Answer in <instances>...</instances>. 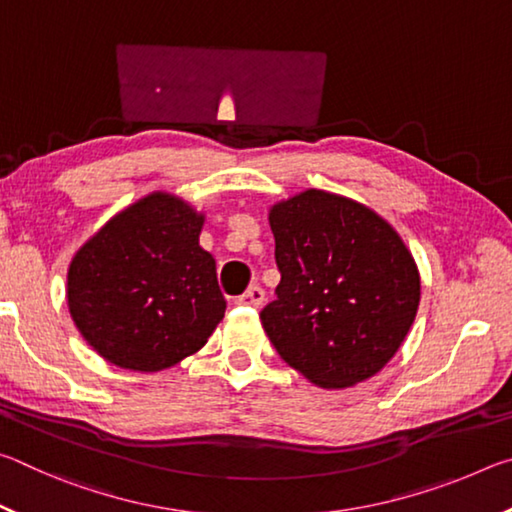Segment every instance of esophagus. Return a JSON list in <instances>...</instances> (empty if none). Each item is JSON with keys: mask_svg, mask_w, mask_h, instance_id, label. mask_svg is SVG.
<instances>
[{"mask_svg": "<svg viewBox=\"0 0 512 512\" xmlns=\"http://www.w3.org/2000/svg\"><path fill=\"white\" fill-rule=\"evenodd\" d=\"M264 302V289L262 287H250L244 296L237 298V305H246V307H259Z\"/></svg>", "mask_w": 512, "mask_h": 512, "instance_id": "34e87169", "label": "esophagus"}]
</instances>
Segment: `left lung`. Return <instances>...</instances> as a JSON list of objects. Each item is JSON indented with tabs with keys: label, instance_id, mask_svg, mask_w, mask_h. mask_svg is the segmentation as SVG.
I'll return each instance as SVG.
<instances>
[{
	"label": "left lung",
	"instance_id": "obj_1",
	"mask_svg": "<svg viewBox=\"0 0 512 512\" xmlns=\"http://www.w3.org/2000/svg\"><path fill=\"white\" fill-rule=\"evenodd\" d=\"M268 223L282 280L259 318L277 354L320 388L377 375L420 305L418 266L393 225L323 189L273 205Z\"/></svg>",
	"mask_w": 512,
	"mask_h": 512
}]
</instances>
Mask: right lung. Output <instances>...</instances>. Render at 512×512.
Returning a JSON list of instances; mask_svg holds the SVG:
<instances>
[{"instance_id": "obj_1", "label": "right lung", "mask_w": 512, "mask_h": 512, "mask_svg": "<svg viewBox=\"0 0 512 512\" xmlns=\"http://www.w3.org/2000/svg\"><path fill=\"white\" fill-rule=\"evenodd\" d=\"M205 216L155 192L126 207L74 255L67 305L83 339L126 370L158 372L203 348L225 314Z\"/></svg>"}]
</instances>
